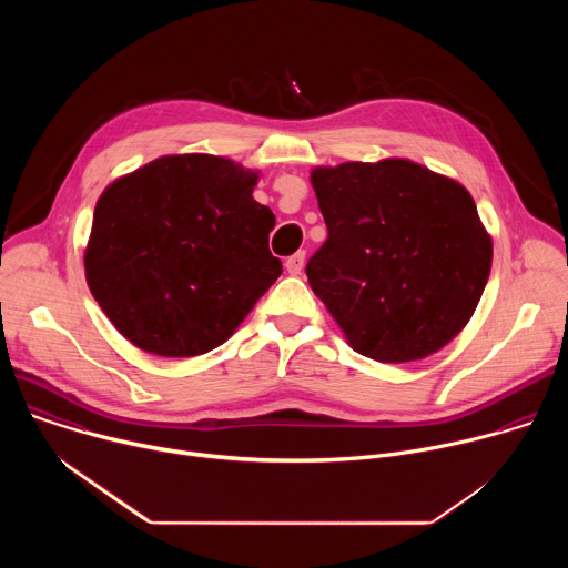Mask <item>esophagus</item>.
Masks as SVG:
<instances>
[{"label": "esophagus", "instance_id": "34e87169", "mask_svg": "<svg viewBox=\"0 0 568 568\" xmlns=\"http://www.w3.org/2000/svg\"><path fill=\"white\" fill-rule=\"evenodd\" d=\"M303 263H305V252H296L294 256H290L287 261H285V267H287V272L290 274H301V270H303Z\"/></svg>", "mask_w": 568, "mask_h": 568}]
</instances>
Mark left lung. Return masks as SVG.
Here are the masks:
<instances>
[{
    "label": "left lung",
    "mask_w": 568,
    "mask_h": 568,
    "mask_svg": "<svg viewBox=\"0 0 568 568\" xmlns=\"http://www.w3.org/2000/svg\"><path fill=\"white\" fill-rule=\"evenodd\" d=\"M312 186L328 237L305 274L353 351L402 364L449 344L493 267L471 195L407 159L316 169Z\"/></svg>",
    "instance_id": "8db88e82"
}]
</instances>
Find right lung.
I'll list each match as a JSON object with an SVG mask.
<instances>
[{"mask_svg": "<svg viewBox=\"0 0 568 568\" xmlns=\"http://www.w3.org/2000/svg\"><path fill=\"white\" fill-rule=\"evenodd\" d=\"M258 175L224 156L173 154L116 180L97 204L88 285L145 353L195 357L226 342L281 276Z\"/></svg>", "mask_w": 568, "mask_h": 568, "instance_id": "obj_1", "label": "right lung"}]
</instances>
